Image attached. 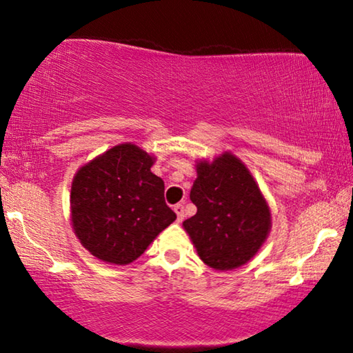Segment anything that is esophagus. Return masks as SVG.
<instances>
[{
  "label": "esophagus",
  "mask_w": 353,
  "mask_h": 353,
  "mask_svg": "<svg viewBox=\"0 0 353 353\" xmlns=\"http://www.w3.org/2000/svg\"><path fill=\"white\" fill-rule=\"evenodd\" d=\"M174 212H176V214H177V221H179V223H181V221H182L183 216H185V214H183V205H182V204H176V205H174Z\"/></svg>",
  "instance_id": "esophagus-1"
}]
</instances>
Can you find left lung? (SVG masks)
Masks as SVG:
<instances>
[{
  "mask_svg": "<svg viewBox=\"0 0 353 353\" xmlns=\"http://www.w3.org/2000/svg\"><path fill=\"white\" fill-rule=\"evenodd\" d=\"M190 199L198 207L183 221L201 260L229 271L248 263L265 243L271 213L259 185L235 155L199 162Z\"/></svg>",
  "mask_w": 353,
  "mask_h": 353,
  "instance_id": "1",
  "label": "left lung"
}]
</instances>
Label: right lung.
Listing matches in <instances>:
<instances>
[{"label":"right lung","mask_w":353,"mask_h":353,"mask_svg":"<svg viewBox=\"0 0 353 353\" xmlns=\"http://www.w3.org/2000/svg\"><path fill=\"white\" fill-rule=\"evenodd\" d=\"M154 159L124 143L76 172L71 221L82 246L97 259L128 265L176 219L165 183L151 172Z\"/></svg>","instance_id":"1"}]
</instances>
